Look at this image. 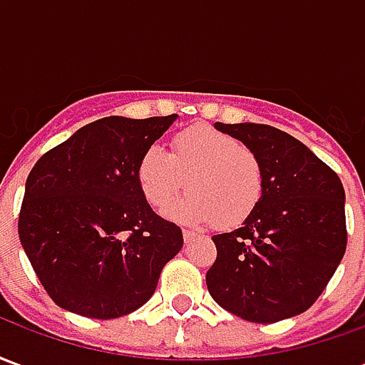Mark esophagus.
I'll return each instance as SVG.
<instances>
[{"label": "esophagus", "mask_w": 365, "mask_h": 365, "mask_svg": "<svg viewBox=\"0 0 365 365\" xmlns=\"http://www.w3.org/2000/svg\"><path fill=\"white\" fill-rule=\"evenodd\" d=\"M195 237H197V232H193V230H183V240H185V242H190V240H193Z\"/></svg>", "instance_id": "1"}]
</instances>
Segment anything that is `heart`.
Segmentation results:
<instances>
[{"mask_svg":"<svg viewBox=\"0 0 365 365\" xmlns=\"http://www.w3.org/2000/svg\"><path fill=\"white\" fill-rule=\"evenodd\" d=\"M136 180L154 209L166 211L185 191L191 195L170 211L182 222L221 229L238 227L254 213L264 191L260 156L235 136L190 127L172 138L170 154L152 146L138 160Z\"/></svg>","mask_w":365,"mask_h":365,"instance_id":"1","label":"heart"}]
</instances>
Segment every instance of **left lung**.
Returning a JSON list of instances; mask_svg holds the SVG:
<instances>
[{
  "instance_id": "1",
  "label": "left lung",
  "mask_w": 365,
  "mask_h": 365,
  "mask_svg": "<svg viewBox=\"0 0 365 365\" xmlns=\"http://www.w3.org/2000/svg\"><path fill=\"white\" fill-rule=\"evenodd\" d=\"M264 164L258 207L238 229L215 235L207 289L250 322L291 319L319 299L346 252L342 182L305 144L269 125L215 123Z\"/></svg>"
}]
</instances>
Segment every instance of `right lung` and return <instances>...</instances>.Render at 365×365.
Masks as SVG:
<instances>
[{
    "instance_id": "1",
    "label": "right lung",
    "mask_w": 365,
    "mask_h": 365,
    "mask_svg": "<svg viewBox=\"0 0 365 365\" xmlns=\"http://www.w3.org/2000/svg\"><path fill=\"white\" fill-rule=\"evenodd\" d=\"M175 119L103 117L78 128L31 170L19 238L58 307L107 321L154 295L183 237L152 211L136 168Z\"/></svg>"
}]
</instances>
